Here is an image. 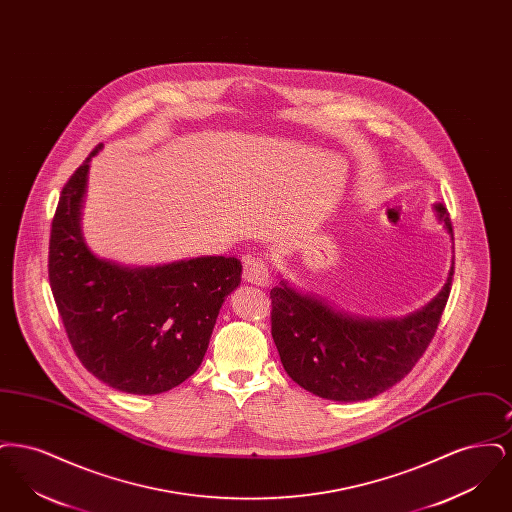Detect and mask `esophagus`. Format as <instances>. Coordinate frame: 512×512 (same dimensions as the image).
Listing matches in <instances>:
<instances>
[{"label": "esophagus", "mask_w": 512, "mask_h": 512, "mask_svg": "<svg viewBox=\"0 0 512 512\" xmlns=\"http://www.w3.org/2000/svg\"><path fill=\"white\" fill-rule=\"evenodd\" d=\"M244 278L257 286H268L270 272H268L267 261L263 257L247 255L244 259Z\"/></svg>", "instance_id": "esophagus-1"}]
</instances>
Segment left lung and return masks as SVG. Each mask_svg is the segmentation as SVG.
<instances>
[{"instance_id": "8db88e82", "label": "left lung", "mask_w": 512, "mask_h": 512, "mask_svg": "<svg viewBox=\"0 0 512 512\" xmlns=\"http://www.w3.org/2000/svg\"><path fill=\"white\" fill-rule=\"evenodd\" d=\"M436 213L453 238L447 209L436 205ZM453 272L455 267L424 309L391 320L341 315L282 282L270 290V332L284 370L301 388L334 401H365L390 390L413 370L436 336Z\"/></svg>"}]
</instances>
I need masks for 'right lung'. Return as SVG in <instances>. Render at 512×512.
Instances as JSON below:
<instances>
[{
	"instance_id": "1",
	"label": "right lung",
	"mask_w": 512,
	"mask_h": 512,
	"mask_svg": "<svg viewBox=\"0 0 512 512\" xmlns=\"http://www.w3.org/2000/svg\"><path fill=\"white\" fill-rule=\"evenodd\" d=\"M63 186L49 236V286L76 357L115 390L155 395L201 365L224 297L242 280L236 257L126 268L98 259L80 234L90 159Z\"/></svg>"
}]
</instances>
